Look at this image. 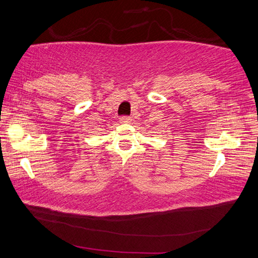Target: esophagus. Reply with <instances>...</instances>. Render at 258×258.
I'll list each match as a JSON object with an SVG mask.
<instances>
[{"instance_id": "esophagus-1", "label": "esophagus", "mask_w": 258, "mask_h": 258, "mask_svg": "<svg viewBox=\"0 0 258 258\" xmlns=\"http://www.w3.org/2000/svg\"><path fill=\"white\" fill-rule=\"evenodd\" d=\"M120 122L121 123H129V122H132V117L128 115H122L120 117Z\"/></svg>"}]
</instances>
